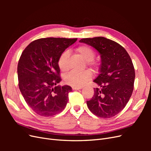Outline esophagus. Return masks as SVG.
<instances>
[{
    "label": "esophagus",
    "instance_id": "obj_1",
    "mask_svg": "<svg viewBox=\"0 0 151 151\" xmlns=\"http://www.w3.org/2000/svg\"><path fill=\"white\" fill-rule=\"evenodd\" d=\"M72 88L73 90H79V89H83V87H82V86H79V87H77V86H72Z\"/></svg>",
    "mask_w": 151,
    "mask_h": 151
}]
</instances>
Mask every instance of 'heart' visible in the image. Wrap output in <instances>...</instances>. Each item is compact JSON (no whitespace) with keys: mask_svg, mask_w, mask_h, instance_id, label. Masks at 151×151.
Returning a JSON list of instances; mask_svg holds the SVG:
<instances>
[{"mask_svg":"<svg viewBox=\"0 0 151 151\" xmlns=\"http://www.w3.org/2000/svg\"><path fill=\"white\" fill-rule=\"evenodd\" d=\"M76 52L79 55L84 58V60L88 62V65L92 67L96 66V63L93 60L95 57V53L94 50L88 46H80L76 50ZM69 57V52L65 51L60 56L58 60V65L60 70L65 72L69 68L68 58ZM92 73L90 70H85L82 72H77L76 71H71L68 73L65 76V82L67 84L73 86H83L87 81H89Z\"/></svg>","mask_w":151,"mask_h":151,"instance_id":"1","label":"heart"}]
</instances>
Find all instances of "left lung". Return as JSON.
I'll use <instances>...</instances> for the list:
<instances>
[{
    "label": "left lung",
    "mask_w": 151,
    "mask_h": 151,
    "mask_svg": "<svg viewBox=\"0 0 151 151\" xmlns=\"http://www.w3.org/2000/svg\"><path fill=\"white\" fill-rule=\"evenodd\" d=\"M79 42L96 50L101 61L99 74L93 81L98 88L87 105L97 116L111 118L125 107L133 92L135 74L131 58L120 44L104 37L83 38Z\"/></svg>",
    "instance_id": "left-lung-1"
}]
</instances>
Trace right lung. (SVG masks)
<instances>
[{
    "label": "right lung",
    "instance_id": "1",
    "mask_svg": "<svg viewBox=\"0 0 151 151\" xmlns=\"http://www.w3.org/2000/svg\"><path fill=\"white\" fill-rule=\"evenodd\" d=\"M77 38H41L22 52L17 65L19 88L25 101L42 116H52L65 108L69 86H55L62 81L58 60Z\"/></svg>",
    "mask_w": 151,
    "mask_h": 151
}]
</instances>
